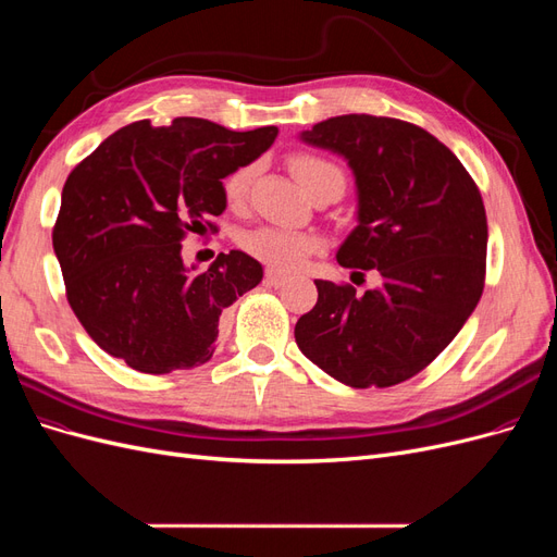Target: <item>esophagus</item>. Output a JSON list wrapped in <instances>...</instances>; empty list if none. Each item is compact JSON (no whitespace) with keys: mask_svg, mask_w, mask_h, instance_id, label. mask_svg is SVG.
Wrapping results in <instances>:
<instances>
[{"mask_svg":"<svg viewBox=\"0 0 557 557\" xmlns=\"http://www.w3.org/2000/svg\"><path fill=\"white\" fill-rule=\"evenodd\" d=\"M285 281H288V276L276 274V272H272V269H267V274H264L267 288H281V285H285Z\"/></svg>","mask_w":557,"mask_h":557,"instance_id":"34e87169","label":"esophagus"}]
</instances>
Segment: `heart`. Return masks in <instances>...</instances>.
Wrapping results in <instances>:
<instances>
[{
  "instance_id": "1",
  "label": "heart",
  "mask_w": 557,
  "mask_h": 557,
  "mask_svg": "<svg viewBox=\"0 0 557 557\" xmlns=\"http://www.w3.org/2000/svg\"><path fill=\"white\" fill-rule=\"evenodd\" d=\"M290 170L301 188H305L309 195L325 181L344 183V172L339 166L311 153L293 156ZM252 176H256V164H244V166H237V170L223 181V195L230 207L244 205L250 190ZM239 244L250 258L260 260L262 264L272 269V272H295V269L305 264L309 256H313V252L323 246V242H320L315 234L272 227V225L248 230L246 234H242Z\"/></svg>"
}]
</instances>
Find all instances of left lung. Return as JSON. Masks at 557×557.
<instances>
[{
    "label": "left lung",
    "mask_w": 557,
    "mask_h": 557,
    "mask_svg": "<svg viewBox=\"0 0 557 557\" xmlns=\"http://www.w3.org/2000/svg\"><path fill=\"white\" fill-rule=\"evenodd\" d=\"M342 156L358 185V227L336 262L376 269L381 285L315 281V307L295 325L305 356L350 387H391L440 356L476 309L487 221L462 162L407 121L348 113L301 132Z\"/></svg>",
    "instance_id": "left-lung-1"
}]
</instances>
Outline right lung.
Returning <instances> with one entry per match:
<instances>
[{
	"instance_id": "1",
	"label": "right lung",
	"mask_w": 557,
	"mask_h": 557,
	"mask_svg": "<svg viewBox=\"0 0 557 557\" xmlns=\"http://www.w3.org/2000/svg\"><path fill=\"white\" fill-rule=\"evenodd\" d=\"M278 127L234 132L205 117L150 121L113 132L62 188L53 248L66 301L109 356L144 374L211 360L223 311L262 281L242 250L201 274L181 242L227 207L223 178L258 160Z\"/></svg>"
}]
</instances>
